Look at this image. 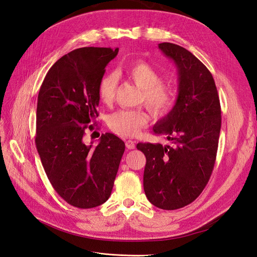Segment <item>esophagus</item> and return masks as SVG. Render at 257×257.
Segmentation results:
<instances>
[{"instance_id": "34e87169", "label": "esophagus", "mask_w": 257, "mask_h": 257, "mask_svg": "<svg viewBox=\"0 0 257 257\" xmlns=\"http://www.w3.org/2000/svg\"><path fill=\"white\" fill-rule=\"evenodd\" d=\"M126 147H127L128 149H135V148H136L135 142H134V141H131V140L126 141Z\"/></svg>"}]
</instances>
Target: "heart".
Listing matches in <instances>:
<instances>
[{
	"label": "heart",
	"mask_w": 257,
	"mask_h": 257,
	"mask_svg": "<svg viewBox=\"0 0 257 257\" xmlns=\"http://www.w3.org/2000/svg\"><path fill=\"white\" fill-rule=\"evenodd\" d=\"M127 77L141 89V99L154 115L165 114L174 102V93L168 84L162 82L160 73L150 64L140 61L126 70ZM117 78L114 74L102 76L98 82L99 99L106 104L115 98ZM109 126L121 137H136L148 122V115L140 110H119L109 117Z\"/></svg>",
	"instance_id": "heart-1"
}]
</instances>
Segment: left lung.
I'll use <instances>...</instances> for the list:
<instances>
[{"label": "left lung", "instance_id": "8db88e82", "mask_svg": "<svg viewBox=\"0 0 257 257\" xmlns=\"http://www.w3.org/2000/svg\"><path fill=\"white\" fill-rule=\"evenodd\" d=\"M178 70L175 106L154 127L172 145L139 143L146 157L144 191L150 203L177 210L196 200L212 175L221 127V110L211 72L184 47L160 43Z\"/></svg>", "mask_w": 257, "mask_h": 257}]
</instances>
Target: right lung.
Instances as JSON below:
<instances>
[{
	"label": "right lung",
	"instance_id": "obj_1",
	"mask_svg": "<svg viewBox=\"0 0 257 257\" xmlns=\"http://www.w3.org/2000/svg\"><path fill=\"white\" fill-rule=\"evenodd\" d=\"M118 49L81 47L57 60L38 95L36 146L58 195L79 208L96 207L112 192L125 143L112 134L99 143L83 142L98 116V82Z\"/></svg>",
	"mask_w": 257,
	"mask_h": 257
}]
</instances>
